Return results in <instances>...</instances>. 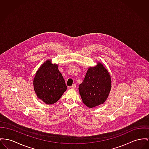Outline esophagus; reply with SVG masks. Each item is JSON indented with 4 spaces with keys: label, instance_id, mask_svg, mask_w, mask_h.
I'll return each instance as SVG.
<instances>
[{
    "label": "esophagus",
    "instance_id": "esophagus-1",
    "mask_svg": "<svg viewBox=\"0 0 149 149\" xmlns=\"http://www.w3.org/2000/svg\"><path fill=\"white\" fill-rule=\"evenodd\" d=\"M76 85L75 84H73L72 86H70L71 89H76Z\"/></svg>",
    "mask_w": 149,
    "mask_h": 149
}]
</instances>
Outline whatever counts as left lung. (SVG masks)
<instances>
[{"mask_svg":"<svg viewBox=\"0 0 149 149\" xmlns=\"http://www.w3.org/2000/svg\"><path fill=\"white\" fill-rule=\"evenodd\" d=\"M79 89L82 102L87 107L93 108L103 104L111 89V75L107 69L100 62L89 67Z\"/></svg>","mask_w":149,"mask_h":149,"instance_id":"8db88e82","label":"left lung"}]
</instances>
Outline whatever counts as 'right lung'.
I'll return each instance as SVG.
<instances>
[{
  "label": "right lung",
  "mask_w": 149,
  "mask_h": 149,
  "mask_svg": "<svg viewBox=\"0 0 149 149\" xmlns=\"http://www.w3.org/2000/svg\"><path fill=\"white\" fill-rule=\"evenodd\" d=\"M33 86L37 97L47 104L56 103L67 89L58 64H52L51 59L45 61L37 70Z\"/></svg>",
  "instance_id": "obj_1"
}]
</instances>
